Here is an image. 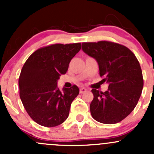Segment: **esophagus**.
<instances>
[{"label":"esophagus","instance_id":"obj_1","mask_svg":"<svg viewBox=\"0 0 154 154\" xmlns=\"http://www.w3.org/2000/svg\"><path fill=\"white\" fill-rule=\"evenodd\" d=\"M87 91H88V89H87V88H84V87H83V88H80V94H83V93L86 92Z\"/></svg>","mask_w":154,"mask_h":154}]
</instances>
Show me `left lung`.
<instances>
[{"instance_id":"obj_1","label":"left lung","mask_w":154,"mask_h":154,"mask_svg":"<svg viewBox=\"0 0 154 154\" xmlns=\"http://www.w3.org/2000/svg\"><path fill=\"white\" fill-rule=\"evenodd\" d=\"M82 50L97 61L105 92L93 88L90 112L94 120L113 125L131 113L139 100L144 81L137 58L129 48L107 41L83 42Z\"/></svg>"}]
</instances>
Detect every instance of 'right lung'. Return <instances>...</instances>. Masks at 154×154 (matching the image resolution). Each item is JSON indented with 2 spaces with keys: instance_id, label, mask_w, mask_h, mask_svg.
<instances>
[{
  "instance_id": "obj_1",
  "label": "right lung",
  "mask_w": 154,
  "mask_h": 154,
  "mask_svg": "<svg viewBox=\"0 0 154 154\" xmlns=\"http://www.w3.org/2000/svg\"><path fill=\"white\" fill-rule=\"evenodd\" d=\"M80 48V43L52 45L35 51L24 63L18 80L20 98L38 125L56 127L68 117L71 103L80 90L75 85L60 90L57 81L67 72L71 59Z\"/></svg>"
}]
</instances>
